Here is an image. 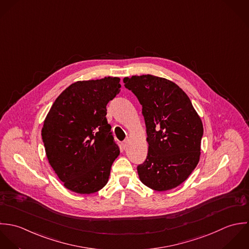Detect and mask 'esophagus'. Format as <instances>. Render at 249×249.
Here are the masks:
<instances>
[{"label":"esophagus","mask_w":249,"mask_h":249,"mask_svg":"<svg viewBox=\"0 0 249 249\" xmlns=\"http://www.w3.org/2000/svg\"><path fill=\"white\" fill-rule=\"evenodd\" d=\"M121 146H122V148H123V149H126V148H127V146H128V142H127V141L123 142H122V144H121Z\"/></svg>","instance_id":"1"}]
</instances>
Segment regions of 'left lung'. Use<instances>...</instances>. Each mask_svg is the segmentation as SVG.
<instances>
[{"label":"left lung","mask_w":249,"mask_h":249,"mask_svg":"<svg viewBox=\"0 0 249 249\" xmlns=\"http://www.w3.org/2000/svg\"><path fill=\"white\" fill-rule=\"evenodd\" d=\"M142 106L148 153L138 166L141 181L164 192L185 182L200 159L203 124L188 95L175 83L153 75L124 78Z\"/></svg>","instance_id":"1"}]
</instances>
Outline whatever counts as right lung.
Returning a JSON list of instances; mask_svg holds the SVG:
<instances>
[{
	"label": "right lung",
	"instance_id": "1",
	"mask_svg": "<svg viewBox=\"0 0 249 249\" xmlns=\"http://www.w3.org/2000/svg\"><path fill=\"white\" fill-rule=\"evenodd\" d=\"M120 79L79 81L53 102L41 131L47 159L66 189L90 195L108 181L120 151L107 124V105L120 91Z\"/></svg>",
	"mask_w": 249,
	"mask_h": 249
}]
</instances>
